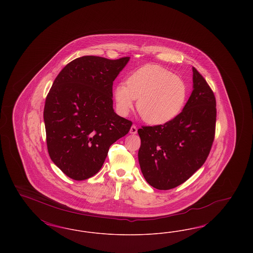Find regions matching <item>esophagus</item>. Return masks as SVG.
<instances>
[{"mask_svg": "<svg viewBox=\"0 0 253 253\" xmlns=\"http://www.w3.org/2000/svg\"><path fill=\"white\" fill-rule=\"evenodd\" d=\"M137 132V128H136V126L135 125H132V127H131V129H130V133H132V134H135Z\"/></svg>", "mask_w": 253, "mask_h": 253, "instance_id": "obj_1", "label": "esophagus"}]
</instances>
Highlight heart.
I'll list each match as a JSON object with an SVG mask.
<instances>
[{
  "mask_svg": "<svg viewBox=\"0 0 253 253\" xmlns=\"http://www.w3.org/2000/svg\"><path fill=\"white\" fill-rule=\"evenodd\" d=\"M188 90L179 77L157 65H147L115 89L117 108L127 115L137 99L136 110L147 123L158 125L174 119L184 107Z\"/></svg>",
  "mask_w": 253,
  "mask_h": 253,
  "instance_id": "obj_1",
  "label": "heart"
}]
</instances>
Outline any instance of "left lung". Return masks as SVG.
Here are the masks:
<instances>
[{"label": "left lung", "mask_w": 253, "mask_h": 253, "mask_svg": "<svg viewBox=\"0 0 253 253\" xmlns=\"http://www.w3.org/2000/svg\"><path fill=\"white\" fill-rule=\"evenodd\" d=\"M193 90L186 105L163 125L138 129V161L146 181L157 190H170L201 168L215 134L216 100L203 76L193 67Z\"/></svg>", "instance_id": "8db88e82"}]
</instances>
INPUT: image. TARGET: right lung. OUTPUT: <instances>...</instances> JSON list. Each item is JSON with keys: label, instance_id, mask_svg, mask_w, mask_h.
<instances>
[{"label": "right lung", "instance_id": "obj_1", "mask_svg": "<svg viewBox=\"0 0 253 253\" xmlns=\"http://www.w3.org/2000/svg\"><path fill=\"white\" fill-rule=\"evenodd\" d=\"M129 60L78 58L60 71L49 91L43 110L49 157L74 180L98 172L110 146L131 129L132 121L113 108V82Z\"/></svg>", "mask_w": 253, "mask_h": 253}]
</instances>
